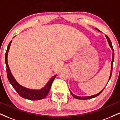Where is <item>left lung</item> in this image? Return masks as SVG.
I'll list each match as a JSON object with an SVG mask.
<instances>
[{
	"instance_id": "obj_1",
	"label": "left lung",
	"mask_w": 120,
	"mask_h": 120,
	"mask_svg": "<svg viewBox=\"0 0 120 120\" xmlns=\"http://www.w3.org/2000/svg\"><path fill=\"white\" fill-rule=\"evenodd\" d=\"M99 31V30H98ZM105 36H106V39H107L108 40V41L109 43V45H110V47H111L112 49L113 50V55H112V64H111V72H110V77H109V80L108 81H109V80L110 79V77H111V76H112V69H113V61H114V50H113V46H112V42L111 41H110V39H109V37L107 36V35H105ZM104 90V89H103ZM102 90H101V91L100 92V93H98V94H95V95H93V96H87V97H79V96H76L73 93H72V92H71V94H72V96H73V97H75V98H77V99H79V100H87V99H90V98H94V97H97V96L99 95L101 93V92H102Z\"/></svg>"
}]
</instances>
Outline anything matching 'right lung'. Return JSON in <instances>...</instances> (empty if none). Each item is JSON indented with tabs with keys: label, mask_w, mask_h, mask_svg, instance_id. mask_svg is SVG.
I'll use <instances>...</instances> for the list:
<instances>
[{
	"label": "right lung",
	"mask_w": 120,
	"mask_h": 120,
	"mask_svg": "<svg viewBox=\"0 0 120 120\" xmlns=\"http://www.w3.org/2000/svg\"><path fill=\"white\" fill-rule=\"evenodd\" d=\"M12 40L10 42L8 45L7 47V49L5 55V62H6V67H7V75L8 79L9 81L12 85L13 88L15 89V90L18 92V94L23 98H26V99L30 100H41L44 98L48 95L49 93L50 89H51V85H52V82H53L54 79L56 77V75L53 76L52 78L50 79L48 81L47 85L44 86V88H42L40 90H32V89H30L28 88H26L22 86L17 82L14 77H13L12 75L11 74V72L10 71V68H9L8 64L7 62V55L9 49H10V45Z\"/></svg>",
	"instance_id": "obj_1"
}]
</instances>
